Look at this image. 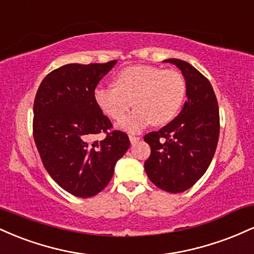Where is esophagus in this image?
Returning <instances> with one entry per match:
<instances>
[{
    "instance_id": "esophagus-1",
    "label": "esophagus",
    "mask_w": 254,
    "mask_h": 254,
    "mask_svg": "<svg viewBox=\"0 0 254 254\" xmlns=\"http://www.w3.org/2000/svg\"><path fill=\"white\" fill-rule=\"evenodd\" d=\"M129 138H130V142H131V143H136V142L137 141H138V139H139V137L138 136H135V135H131V133H130V135H129Z\"/></svg>"
}]
</instances>
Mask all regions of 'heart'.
<instances>
[{
	"instance_id": "b5f03b06",
	"label": "heart",
	"mask_w": 254,
	"mask_h": 254,
	"mask_svg": "<svg viewBox=\"0 0 254 254\" xmlns=\"http://www.w3.org/2000/svg\"><path fill=\"white\" fill-rule=\"evenodd\" d=\"M186 83L179 71L153 65L127 66L115 76V87L98 86L94 100L110 118H123L121 125L139 131L148 124L162 125L176 118L185 98Z\"/></svg>"
}]
</instances>
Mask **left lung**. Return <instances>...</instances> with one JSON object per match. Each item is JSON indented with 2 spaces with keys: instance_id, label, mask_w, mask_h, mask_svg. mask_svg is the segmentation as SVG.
Listing matches in <instances>:
<instances>
[{
  "instance_id": "1",
  "label": "left lung",
  "mask_w": 254,
  "mask_h": 254,
  "mask_svg": "<svg viewBox=\"0 0 254 254\" xmlns=\"http://www.w3.org/2000/svg\"><path fill=\"white\" fill-rule=\"evenodd\" d=\"M164 62L182 70L188 100L171 123L144 136L151 150L144 170L157 188L179 193L193 186L208 170L217 147L220 113L208 78L185 61L170 58Z\"/></svg>"
}]
</instances>
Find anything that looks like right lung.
I'll list each match as a JSON object with an SVG mask.
<instances>
[{
    "instance_id": "add662e5",
    "label": "right lung",
    "mask_w": 254,
    "mask_h": 254,
    "mask_svg": "<svg viewBox=\"0 0 254 254\" xmlns=\"http://www.w3.org/2000/svg\"><path fill=\"white\" fill-rule=\"evenodd\" d=\"M116 63L65 64L46 75L34 99L33 137L44 167L76 197L104 190L130 145L94 100L95 87ZM98 133L105 138L93 141Z\"/></svg>"
}]
</instances>
